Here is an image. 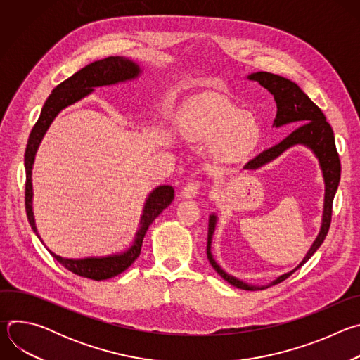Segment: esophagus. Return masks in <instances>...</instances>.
Instances as JSON below:
<instances>
[{
  "mask_svg": "<svg viewBox=\"0 0 360 360\" xmlns=\"http://www.w3.org/2000/svg\"><path fill=\"white\" fill-rule=\"evenodd\" d=\"M202 184L199 181H192V182H188L182 191H181V196L182 198H186V199H192L196 196V193H199V189H200Z\"/></svg>",
  "mask_w": 360,
  "mask_h": 360,
  "instance_id": "1",
  "label": "esophagus"
}]
</instances>
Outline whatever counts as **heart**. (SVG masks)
<instances>
[{
    "instance_id": "1",
    "label": "heart",
    "mask_w": 360,
    "mask_h": 360,
    "mask_svg": "<svg viewBox=\"0 0 360 360\" xmlns=\"http://www.w3.org/2000/svg\"><path fill=\"white\" fill-rule=\"evenodd\" d=\"M175 127L188 142L211 141V152L219 162L240 160L258 142V125L252 115L217 94L189 99L178 112Z\"/></svg>"
}]
</instances>
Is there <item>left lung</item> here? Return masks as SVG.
Listing matches in <instances>:
<instances>
[{
	"mask_svg": "<svg viewBox=\"0 0 360 360\" xmlns=\"http://www.w3.org/2000/svg\"><path fill=\"white\" fill-rule=\"evenodd\" d=\"M248 79L259 82L264 88H266L274 95L275 102H276V108H278L276 118L274 121V127L279 128L282 125L292 124V122L299 124V127L290 135H288L282 142L264 150L262 153H259L258 157L249 161L243 167V169H249V171L259 169L264 165L276 160L279 155H282L286 149H289L295 145H304L309 148L315 153V157L318 158L321 169H322L323 181H325L322 225H321V231H319L316 239L314 240L311 249L307 250L303 261L293 271L281 275L269 285L255 286V285L246 283V282L226 274L217 264V261L214 259V255H212V238H214V232L217 228L218 217L215 214L210 215L208 245H207V255H208L210 264L228 283L233 285L235 288H239L243 290H259V289H265L272 285L283 282L295 271H297L306 261H309L311 256L323 243V240L328 235L329 226H330L332 203H333V198H335L336 189L339 186V181H340V160H339L336 145H335L333 129L329 125V122L326 121V117L323 115L321 108L316 104H314L312 99L307 96L295 82H292L290 79L283 78L281 75H275V74L264 72V71L253 72V74L248 75Z\"/></svg>",
	"mask_w": 360,
	"mask_h": 360,
	"instance_id": "left-lung-1",
	"label": "left lung"
}]
</instances>
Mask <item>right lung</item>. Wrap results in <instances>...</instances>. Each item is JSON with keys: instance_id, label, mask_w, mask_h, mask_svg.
Returning <instances> with one entry per match:
<instances>
[{"instance_id": "1", "label": "right lung", "mask_w": 360, "mask_h": 360, "mask_svg": "<svg viewBox=\"0 0 360 360\" xmlns=\"http://www.w3.org/2000/svg\"><path fill=\"white\" fill-rule=\"evenodd\" d=\"M141 72H142L141 67L129 58L108 57L104 60L95 61V63L84 67L78 72H75L72 77H70L68 79L61 82L58 86H56L53 89V92H51V95L48 96V99L45 101V104L41 110V115L30 134L27 149H25V158H24V164H25V211H27L28 222H30L32 231L35 232V235L38 236V239L42 242V245H44V240L41 239V236L37 231L35 218H34V212H32V195L34 193H32L31 175H32V165H34L37 149H38L46 129L49 128L51 122L54 121V118L64 108L75 104V102H78L79 99L89 95L94 91V88L131 81V79L138 78L141 75ZM174 196H175V192L171 185L157 186L148 195L145 205H143L142 215H141L139 228L135 233V239H134L132 245L121 253L108 255V256H89V258H82V259H68V258H63V256L54 253L53 250H49L45 245L44 246L48 249V252L51 255L54 256V259H57L64 268H67L68 271H71L72 274H75L78 276L94 279V281H104V279L114 278V276L122 274L125 269H128L135 262V259L141 253L142 240H143V236H145L149 225L155 221V218L165 208L169 207L171 202L174 200Z\"/></svg>"}]
</instances>
